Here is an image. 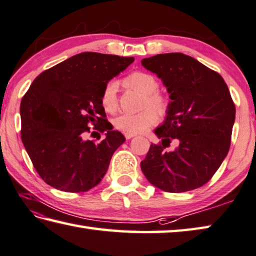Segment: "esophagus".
Listing matches in <instances>:
<instances>
[{
  "label": "esophagus",
  "instance_id": "obj_1",
  "mask_svg": "<svg viewBox=\"0 0 256 256\" xmlns=\"http://www.w3.org/2000/svg\"><path fill=\"white\" fill-rule=\"evenodd\" d=\"M124 136H125V138H126V140H130V138H132L133 136H136V134H133V133H124Z\"/></svg>",
  "mask_w": 256,
  "mask_h": 256
}]
</instances>
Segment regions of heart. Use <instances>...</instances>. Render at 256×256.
I'll list each match as a JSON object with an SVG mask.
<instances>
[{
	"label": "heart",
	"mask_w": 256,
	"mask_h": 256,
	"mask_svg": "<svg viewBox=\"0 0 256 256\" xmlns=\"http://www.w3.org/2000/svg\"><path fill=\"white\" fill-rule=\"evenodd\" d=\"M122 84L128 90L143 95L142 108L151 107L158 113H164L168 108V100L158 92L159 82L151 74L133 72L123 78ZM118 85L115 82L106 84L100 96V103L108 113H115L118 110ZM150 108V109H151ZM150 109L144 110L138 114L125 113L115 118V126L125 133H143L156 123V114Z\"/></svg>",
	"instance_id": "1"
}]
</instances>
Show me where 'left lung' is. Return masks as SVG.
Wrapping results in <instances>:
<instances>
[{
  "instance_id": "obj_1",
  "label": "left lung",
  "mask_w": 256,
  "mask_h": 256,
  "mask_svg": "<svg viewBox=\"0 0 256 256\" xmlns=\"http://www.w3.org/2000/svg\"><path fill=\"white\" fill-rule=\"evenodd\" d=\"M160 78L171 100L154 130L161 144H151L141 162L148 182L168 192H184L208 182L230 146L235 105L222 77L190 56L171 52L142 59ZM171 140L174 152L164 148Z\"/></svg>"
}]
</instances>
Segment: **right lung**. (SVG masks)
<instances>
[{
  "instance_id": "right-lung-1",
  "label": "right lung",
  "mask_w": 256,
  "mask_h": 256,
  "mask_svg": "<svg viewBox=\"0 0 256 256\" xmlns=\"http://www.w3.org/2000/svg\"><path fill=\"white\" fill-rule=\"evenodd\" d=\"M133 62V57L82 52L31 84L21 100V138L36 172L51 187L82 192L103 179L125 138L105 120L102 92ZM90 124L104 133L103 142L86 140Z\"/></svg>"
}]
</instances>
